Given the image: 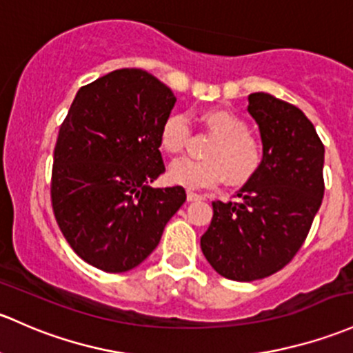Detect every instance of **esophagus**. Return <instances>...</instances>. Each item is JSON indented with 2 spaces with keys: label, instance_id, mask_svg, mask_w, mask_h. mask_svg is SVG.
<instances>
[{
  "label": "esophagus",
  "instance_id": "1",
  "mask_svg": "<svg viewBox=\"0 0 353 353\" xmlns=\"http://www.w3.org/2000/svg\"><path fill=\"white\" fill-rule=\"evenodd\" d=\"M199 199H203L201 194H198V192L188 191V201H199Z\"/></svg>",
  "mask_w": 353,
  "mask_h": 353
}]
</instances>
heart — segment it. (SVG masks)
<instances>
[{"label":"heart","mask_w":353,"mask_h":353,"mask_svg":"<svg viewBox=\"0 0 353 353\" xmlns=\"http://www.w3.org/2000/svg\"><path fill=\"white\" fill-rule=\"evenodd\" d=\"M201 120L213 133V140L205 148L206 159H177L169 167L170 183L198 189L214 186L225 179L233 186L247 183L262 162V150L257 140L247 133V123L226 108H206ZM189 123L186 114L170 111L159 128V142L167 154H181L186 147Z\"/></svg>","instance_id":"b5f03b06"}]
</instances>
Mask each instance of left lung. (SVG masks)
I'll return each mask as SVG.
<instances>
[{"instance_id":"obj_1","label":"left lung","mask_w":353,"mask_h":353,"mask_svg":"<svg viewBox=\"0 0 353 353\" xmlns=\"http://www.w3.org/2000/svg\"><path fill=\"white\" fill-rule=\"evenodd\" d=\"M247 110L261 132L262 162L236 191L239 203H213L201 236L210 265L239 283L264 279L291 262L325 192V147L306 114L269 92H252Z\"/></svg>"}]
</instances>
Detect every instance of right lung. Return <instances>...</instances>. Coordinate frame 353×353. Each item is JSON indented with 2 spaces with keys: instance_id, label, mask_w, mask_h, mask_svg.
<instances>
[{
  "instance_id": "obj_1",
  "label": "right lung",
  "mask_w": 353,
  "mask_h": 353,
  "mask_svg": "<svg viewBox=\"0 0 353 353\" xmlns=\"http://www.w3.org/2000/svg\"><path fill=\"white\" fill-rule=\"evenodd\" d=\"M174 105L157 77L118 69L77 91L59 130L55 220L72 250L105 272L142 264L186 201L184 188L150 186L165 172L159 128Z\"/></svg>"
}]
</instances>
